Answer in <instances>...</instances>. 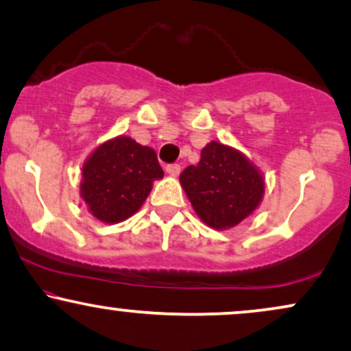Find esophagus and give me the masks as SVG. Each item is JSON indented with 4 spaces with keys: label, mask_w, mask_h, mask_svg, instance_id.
<instances>
[{
    "label": "esophagus",
    "mask_w": 351,
    "mask_h": 351,
    "mask_svg": "<svg viewBox=\"0 0 351 351\" xmlns=\"http://www.w3.org/2000/svg\"><path fill=\"white\" fill-rule=\"evenodd\" d=\"M165 170H167L168 175L178 176L181 171V167H180V163H170V165H167V168H165Z\"/></svg>",
    "instance_id": "obj_1"
}]
</instances>
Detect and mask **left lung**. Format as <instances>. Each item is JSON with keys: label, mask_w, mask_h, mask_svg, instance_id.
I'll return each instance as SVG.
<instances>
[{"label": "left lung", "mask_w": 351, "mask_h": 351, "mask_svg": "<svg viewBox=\"0 0 351 351\" xmlns=\"http://www.w3.org/2000/svg\"><path fill=\"white\" fill-rule=\"evenodd\" d=\"M194 210L214 229H229L250 216L263 196V178L237 150L210 142L199 163L180 175Z\"/></svg>", "instance_id": "left-lung-1"}]
</instances>
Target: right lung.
Instances as JSON below:
<instances>
[{"instance_id": "obj_1", "label": "right lung", "mask_w": 351, "mask_h": 351, "mask_svg": "<svg viewBox=\"0 0 351 351\" xmlns=\"http://www.w3.org/2000/svg\"><path fill=\"white\" fill-rule=\"evenodd\" d=\"M157 154L130 137H117L99 145L83 167L82 196L93 216L112 223L137 213L162 178Z\"/></svg>"}]
</instances>
